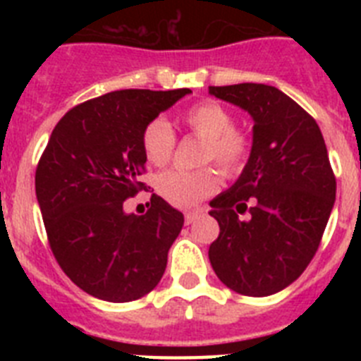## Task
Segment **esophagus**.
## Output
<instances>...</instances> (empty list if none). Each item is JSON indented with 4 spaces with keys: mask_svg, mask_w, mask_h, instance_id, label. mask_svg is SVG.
<instances>
[{
    "mask_svg": "<svg viewBox=\"0 0 361 361\" xmlns=\"http://www.w3.org/2000/svg\"><path fill=\"white\" fill-rule=\"evenodd\" d=\"M200 215H202V212H200V209L186 212V215H184V220H186V224H191V222H195V219H199Z\"/></svg>",
    "mask_w": 361,
    "mask_h": 361,
    "instance_id": "esophagus-1",
    "label": "esophagus"
}]
</instances>
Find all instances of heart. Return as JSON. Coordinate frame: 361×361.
I'll list each match as a JSON object with an SVG mask.
<instances>
[{"label":"heart","instance_id":"heart-1","mask_svg":"<svg viewBox=\"0 0 361 361\" xmlns=\"http://www.w3.org/2000/svg\"><path fill=\"white\" fill-rule=\"evenodd\" d=\"M183 121L197 137L204 139L202 161L216 164L226 173H235L244 166L250 153V139L235 130L231 111L216 101H202L184 111ZM142 149L152 164L164 166L175 149V133L166 119H153L142 132ZM220 186V177L213 168L188 171L170 170L159 177L157 188L168 202L190 208Z\"/></svg>","mask_w":361,"mask_h":361}]
</instances>
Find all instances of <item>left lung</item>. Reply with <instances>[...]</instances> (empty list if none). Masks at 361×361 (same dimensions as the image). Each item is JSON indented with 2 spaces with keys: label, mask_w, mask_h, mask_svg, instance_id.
<instances>
[{
  "label": "left lung",
  "mask_w": 361,
  "mask_h": 361,
  "mask_svg": "<svg viewBox=\"0 0 361 361\" xmlns=\"http://www.w3.org/2000/svg\"><path fill=\"white\" fill-rule=\"evenodd\" d=\"M209 95L253 119L250 159L231 188L209 202L219 238L209 262L220 282L245 296H269L295 282L320 245L336 178L317 121L275 86H209ZM247 211V219L238 213Z\"/></svg>",
  "instance_id": "obj_1"
}]
</instances>
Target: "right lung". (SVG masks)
Instances as JSON below:
<instances>
[{
	"instance_id": "obj_1",
	"label": "right lung",
	"mask_w": 361,
	"mask_h": 361,
	"mask_svg": "<svg viewBox=\"0 0 361 361\" xmlns=\"http://www.w3.org/2000/svg\"><path fill=\"white\" fill-rule=\"evenodd\" d=\"M191 94L117 90L66 111L36 170V197L50 247L66 276L88 295L132 302L164 275L184 215L152 197L145 215L124 212L142 184V132Z\"/></svg>"
}]
</instances>
